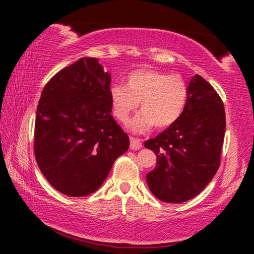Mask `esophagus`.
<instances>
[{
  "label": "esophagus",
  "instance_id": "esophagus-1",
  "mask_svg": "<svg viewBox=\"0 0 254 254\" xmlns=\"http://www.w3.org/2000/svg\"><path fill=\"white\" fill-rule=\"evenodd\" d=\"M142 148V142L140 138L130 137V149L131 150H138Z\"/></svg>",
  "mask_w": 254,
  "mask_h": 254
}]
</instances>
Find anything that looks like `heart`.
Wrapping results in <instances>:
<instances>
[{
    "label": "heart",
    "mask_w": 254,
    "mask_h": 254,
    "mask_svg": "<svg viewBox=\"0 0 254 254\" xmlns=\"http://www.w3.org/2000/svg\"><path fill=\"white\" fill-rule=\"evenodd\" d=\"M114 117L127 124L138 107L141 113L130 123L134 133H145L156 126L171 127L179 120L187 100V85L179 76L154 69H141L127 76L126 85L113 84L109 91Z\"/></svg>",
    "instance_id": "b5f03b06"
}]
</instances>
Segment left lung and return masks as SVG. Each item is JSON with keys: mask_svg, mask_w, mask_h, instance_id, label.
<instances>
[{"mask_svg": "<svg viewBox=\"0 0 254 254\" xmlns=\"http://www.w3.org/2000/svg\"><path fill=\"white\" fill-rule=\"evenodd\" d=\"M225 133L223 103L213 86L194 75L179 120L144 147L157 163L147 173V184L157 199L182 203L196 196L214 178L220 166Z\"/></svg>", "mask_w": 254, "mask_h": 254, "instance_id": "1", "label": "left lung"}]
</instances>
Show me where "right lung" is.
I'll return each mask as SVG.
<instances>
[{
    "instance_id": "1",
    "label": "right lung",
    "mask_w": 254,
    "mask_h": 254,
    "mask_svg": "<svg viewBox=\"0 0 254 254\" xmlns=\"http://www.w3.org/2000/svg\"><path fill=\"white\" fill-rule=\"evenodd\" d=\"M95 58L62 69L41 93L34 155L45 178L68 196L96 192L129 137L111 116V75Z\"/></svg>"
}]
</instances>
